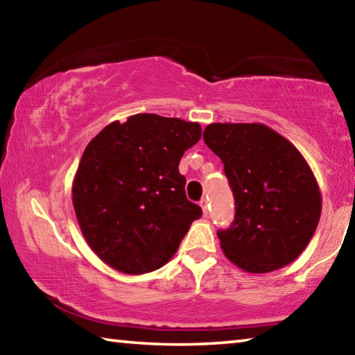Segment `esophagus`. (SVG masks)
I'll list each match as a JSON object with an SVG mask.
<instances>
[{
	"label": "esophagus",
	"mask_w": 355,
	"mask_h": 355,
	"mask_svg": "<svg viewBox=\"0 0 355 355\" xmlns=\"http://www.w3.org/2000/svg\"><path fill=\"white\" fill-rule=\"evenodd\" d=\"M200 207H202V211H203V214H208V202H207V199H202L200 200Z\"/></svg>",
	"instance_id": "1"
}]
</instances>
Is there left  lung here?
<instances>
[{
    "instance_id": "1",
    "label": "left lung",
    "mask_w": 355,
    "mask_h": 355,
    "mask_svg": "<svg viewBox=\"0 0 355 355\" xmlns=\"http://www.w3.org/2000/svg\"><path fill=\"white\" fill-rule=\"evenodd\" d=\"M203 141L224 163L235 220L219 230L225 257L264 274L302 254L321 216V191L293 144L263 123H209Z\"/></svg>"
}]
</instances>
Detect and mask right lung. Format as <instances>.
I'll list each match as a JSON object with an SVG mask.
<instances>
[{"mask_svg":"<svg viewBox=\"0 0 355 355\" xmlns=\"http://www.w3.org/2000/svg\"><path fill=\"white\" fill-rule=\"evenodd\" d=\"M202 128L158 114L112 122L87 144L71 184L78 225L101 261L146 274L171 260L199 205L186 199L178 164Z\"/></svg>","mask_w":355,"mask_h":355,"instance_id":"1","label":"right lung"}]
</instances>
